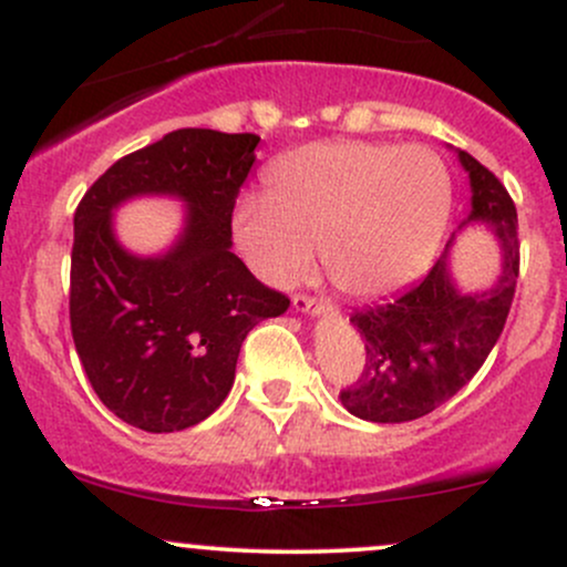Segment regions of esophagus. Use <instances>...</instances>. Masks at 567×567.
Instances as JSON below:
<instances>
[{"instance_id": "esophagus-1", "label": "esophagus", "mask_w": 567, "mask_h": 567, "mask_svg": "<svg viewBox=\"0 0 567 567\" xmlns=\"http://www.w3.org/2000/svg\"><path fill=\"white\" fill-rule=\"evenodd\" d=\"M292 309L301 311V315H309V311L320 309V303H317V298L303 296V292H298V296H292Z\"/></svg>"}]
</instances>
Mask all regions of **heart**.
I'll use <instances>...</instances> for the list:
<instances>
[{
  "label": "heart",
  "instance_id": "1",
  "mask_svg": "<svg viewBox=\"0 0 567 567\" xmlns=\"http://www.w3.org/2000/svg\"><path fill=\"white\" fill-rule=\"evenodd\" d=\"M451 197V175L432 148L320 141L279 157L266 173V197L239 199L231 226L266 282H298L320 243L338 290L381 298L434 261Z\"/></svg>",
  "mask_w": 567,
  "mask_h": 567
}]
</instances>
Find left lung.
<instances>
[{
  "label": "left lung",
  "mask_w": 567,
  "mask_h": 567,
  "mask_svg": "<svg viewBox=\"0 0 567 567\" xmlns=\"http://www.w3.org/2000/svg\"><path fill=\"white\" fill-rule=\"evenodd\" d=\"M470 173L472 213L501 243V275L483 292L455 288L447 252L419 285L392 301L365 306L351 324L365 341V368L341 389L351 415L375 424H405L432 413L474 379L496 347L519 275L517 207L504 184L472 154L458 152ZM461 224V226H464Z\"/></svg>",
  "instance_id": "8db88e82"
}]
</instances>
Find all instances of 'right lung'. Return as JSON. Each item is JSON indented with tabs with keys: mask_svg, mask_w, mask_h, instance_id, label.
<instances>
[{
	"mask_svg": "<svg viewBox=\"0 0 567 567\" xmlns=\"http://www.w3.org/2000/svg\"><path fill=\"white\" fill-rule=\"evenodd\" d=\"M258 135L173 130L116 159L74 213L69 317L95 394L143 432H184L229 394L245 336L290 298L231 252V213ZM138 193L189 202L187 229L165 257L115 243L111 210Z\"/></svg>",
	"mask_w": 567,
	"mask_h": 567,
	"instance_id": "1",
	"label": "right lung"
}]
</instances>
